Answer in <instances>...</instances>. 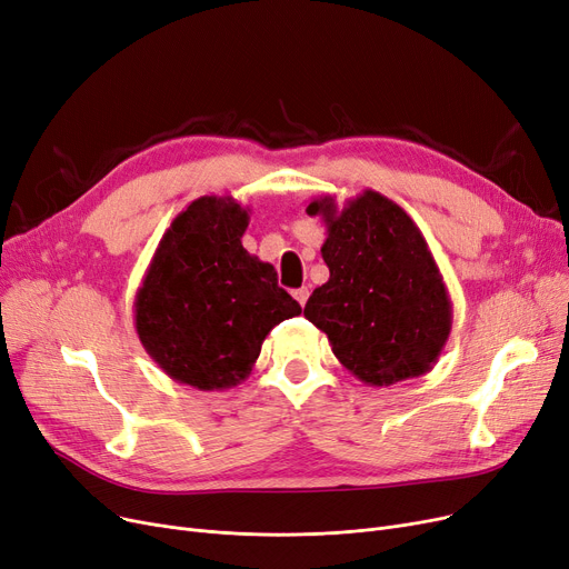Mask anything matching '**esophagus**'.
<instances>
[{"mask_svg":"<svg viewBox=\"0 0 569 569\" xmlns=\"http://www.w3.org/2000/svg\"><path fill=\"white\" fill-rule=\"evenodd\" d=\"M292 298L300 302V307H305L307 305V300H309V288H298L292 292Z\"/></svg>","mask_w":569,"mask_h":569,"instance_id":"1","label":"esophagus"}]
</instances>
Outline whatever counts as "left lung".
<instances>
[{
	"instance_id": "1",
	"label": "left lung",
	"mask_w": 569,
	"mask_h": 569,
	"mask_svg": "<svg viewBox=\"0 0 569 569\" xmlns=\"http://www.w3.org/2000/svg\"><path fill=\"white\" fill-rule=\"evenodd\" d=\"M307 213L326 223L320 256L330 279L305 316L328 335L337 360L377 388L430 372L449 341L453 305L411 216L377 190L343 209L332 194L316 197Z\"/></svg>"
}]
</instances>
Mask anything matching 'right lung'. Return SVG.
Returning <instances> with one entry per match:
<instances>
[{
	"instance_id": "right-lung-1",
	"label": "right lung",
	"mask_w": 569,
	"mask_h": 569,
	"mask_svg": "<svg viewBox=\"0 0 569 569\" xmlns=\"http://www.w3.org/2000/svg\"><path fill=\"white\" fill-rule=\"evenodd\" d=\"M249 209L204 194L162 234L134 298L139 341L167 377L228 390L251 375L262 341L302 307L277 271L241 246Z\"/></svg>"
}]
</instances>
